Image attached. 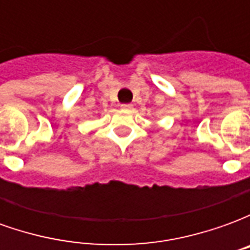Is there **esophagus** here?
Wrapping results in <instances>:
<instances>
[{"label":"esophagus","mask_w":250,"mask_h":250,"mask_svg":"<svg viewBox=\"0 0 250 250\" xmlns=\"http://www.w3.org/2000/svg\"><path fill=\"white\" fill-rule=\"evenodd\" d=\"M120 108H122V109H131V108H132V104H122V105H120Z\"/></svg>","instance_id":"esophagus-1"}]
</instances>
